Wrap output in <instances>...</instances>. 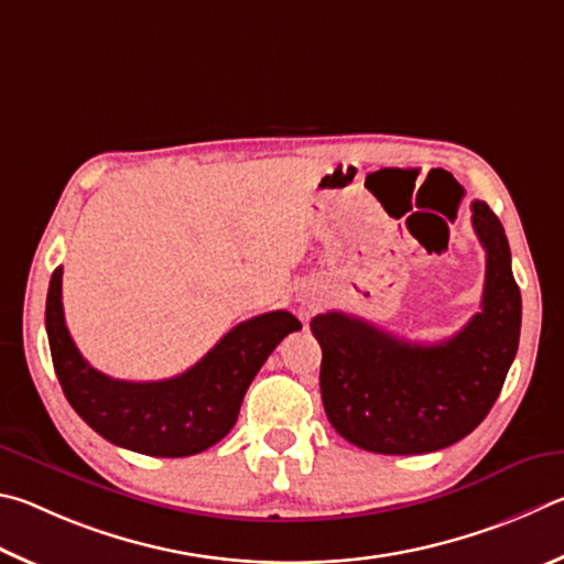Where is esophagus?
Here are the masks:
<instances>
[{
    "mask_svg": "<svg viewBox=\"0 0 564 564\" xmlns=\"http://www.w3.org/2000/svg\"><path fill=\"white\" fill-rule=\"evenodd\" d=\"M304 304H307V307H310V302H304Z\"/></svg>",
    "mask_w": 564,
    "mask_h": 564,
    "instance_id": "1",
    "label": "esophagus"
}]
</instances>
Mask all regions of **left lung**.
I'll list each match as a JSON object with an SVG mask.
<instances>
[{
    "mask_svg": "<svg viewBox=\"0 0 564 564\" xmlns=\"http://www.w3.org/2000/svg\"><path fill=\"white\" fill-rule=\"evenodd\" d=\"M473 207L486 250L480 312L456 337L413 344L341 312L317 314L319 387L327 419L354 446L387 456L448 448L488 416L518 354L522 300L498 215Z\"/></svg>",
    "mask_w": 564,
    "mask_h": 564,
    "instance_id": "obj_1",
    "label": "left lung"
}]
</instances>
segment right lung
Instances as JSON below:
<instances>
[{
  "mask_svg": "<svg viewBox=\"0 0 564 564\" xmlns=\"http://www.w3.org/2000/svg\"><path fill=\"white\" fill-rule=\"evenodd\" d=\"M294 314L276 310L237 324L205 357L163 381H121L94 369L64 322L62 267L46 294V334L54 371L72 409L113 446L155 458L195 456L235 426L245 391L288 334Z\"/></svg>",
  "mask_w": 564,
  "mask_h": 564,
  "instance_id": "add662e5",
  "label": "right lung"
}]
</instances>
